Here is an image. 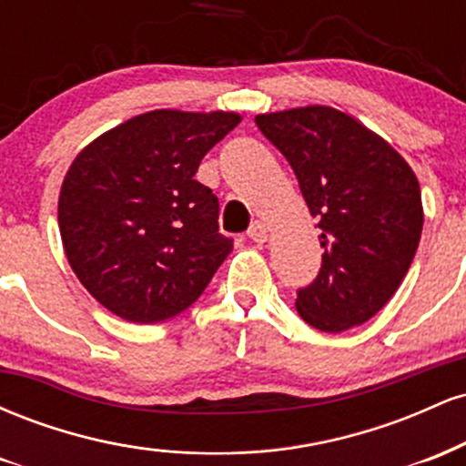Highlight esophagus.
Masks as SVG:
<instances>
[{"label":"esophagus","instance_id":"34e87169","mask_svg":"<svg viewBox=\"0 0 466 466\" xmlns=\"http://www.w3.org/2000/svg\"><path fill=\"white\" fill-rule=\"evenodd\" d=\"M248 237L254 240V243H265L267 240V228H265V223H260V221H254L249 226V229H248Z\"/></svg>","mask_w":466,"mask_h":466}]
</instances>
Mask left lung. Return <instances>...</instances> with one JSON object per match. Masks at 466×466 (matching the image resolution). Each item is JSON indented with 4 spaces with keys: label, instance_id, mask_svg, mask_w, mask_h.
<instances>
[{
    "label": "left lung",
    "instance_id": "left-lung-1",
    "mask_svg": "<svg viewBox=\"0 0 466 466\" xmlns=\"http://www.w3.org/2000/svg\"><path fill=\"white\" fill-rule=\"evenodd\" d=\"M256 125L291 164L322 229V267L298 289V313L324 333L368 322L394 296L419 248L414 170L383 137L333 106L260 114Z\"/></svg>",
    "mask_w": 466,
    "mask_h": 466
}]
</instances>
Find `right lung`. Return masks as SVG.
I'll return each instance as SVG.
<instances>
[{"mask_svg": "<svg viewBox=\"0 0 466 466\" xmlns=\"http://www.w3.org/2000/svg\"><path fill=\"white\" fill-rule=\"evenodd\" d=\"M240 122L232 111L157 109L85 147L58 197V228L83 287L136 324L186 311L232 251L218 199L195 179Z\"/></svg>", "mask_w": 466, "mask_h": 466, "instance_id": "right-lung-1", "label": "right lung"}]
</instances>
